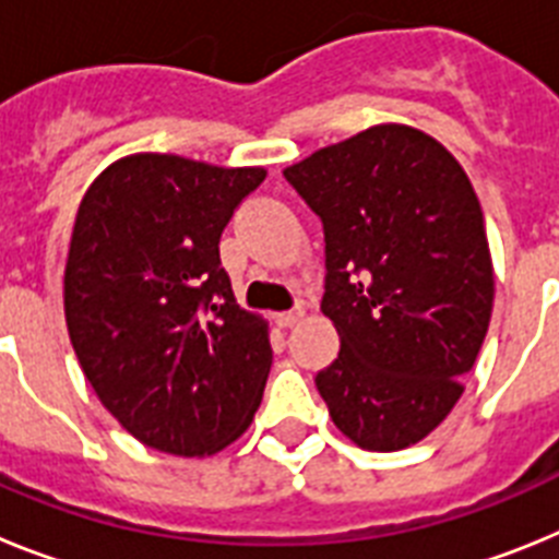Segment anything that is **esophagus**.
<instances>
[{
	"label": "esophagus",
	"instance_id": "34e87169",
	"mask_svg": "<svg viewBox=\"0 0 559 559\" xmlns=\"http://www.w3.org/2000/svg\"><path fill=\"white\" fill-rule=\"evenodd\" d=\"M302 316H305L302 308H294V310H285V313L276 316V322H280V328H294V324L299 322Z\"/></svg>",
	"mask_w": 559,
	"mask_h": 559
}]
</instances>
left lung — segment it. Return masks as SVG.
Segmentation results:
<instances>
[{
    "label": "left lung",
    "mask_w": 559,
    "mask_h": 559,
    "mask_svg": "<svg viewBox=\"0 0 559 559\" xmlns=\"http://www.w3.org/2000/svg\"><path fill=\"white\" fill-rule=\"evenodd\" d=\"M285 181L322 221V310L341 338L316 389L355 445H414L456 406L490 328L496 283L471 179L428 133L374 126Z\"/></svg>",
    "instance_id": "1"
}]
</instances>
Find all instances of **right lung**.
I'll return each mask as SVG.
<instances>
[{"mask_svg":"<svg viewBox=\"0 0 559 559\" xmlns=\"http://www.w3.org/2000/svg\"><path fill=\"white\" fill-rule=\"evenodd\" d=\"M263 179V167L136 153L81 201L63 276L69 338L103 406L156 451H221L263 400L269 330L235 302L218 249Z\"/></svg>","mask_w":559,"mask_h":559,"instance_id":"1","label":"right lung"}]
</instances>
